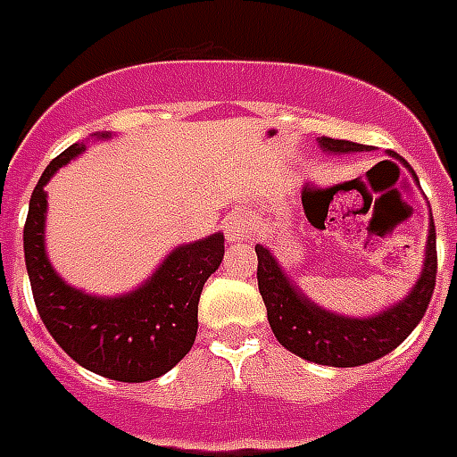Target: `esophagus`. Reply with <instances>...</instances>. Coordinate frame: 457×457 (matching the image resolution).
I'll list each match as a JSON object with an SVG mask.
<instances>
[{
  "instance_id": "obj_1",
  "label": "esophagus",
  "mask_w": 457,
  "mask_h": 457,
  "mask_svg": "<svg viewBox=\"0 0 457 457\" xmlns=\"http://www.w3.org/2000/svg\"><path fill=\"white\" fill-rule=\"evenodd\" d=\"M221 228H224L226 243H241L248 238V221H245V216L243 214H228L221 221Z\"/></svg>"
}]
</instances>
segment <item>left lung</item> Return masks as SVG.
I'll return each instance as SVG.
<instances>
[{
	"mask_svg": "<svg viewBox=\"0 0 457 457\" xmlns=\"http://www.w3.org/2000/svg\"><path fill=\"white\" fill-rule=\"evenodd\" d=\"M320 149L328 154H354L369 151L366 144L346 142V139H330L320 137ZM395 156V154H393ZM397 159V156H395ZM403 161V159H400ZM404 163V161H403ZM410 168V166H407ZM411 178L417 173L410 168ZM420 183V180H417ZM257 253V287L267 306V320L274 337L279 339L284 349L301 356L306 361L320 366H337L352 369L371 363L380 356L390 354L400 346L410 332L420 325L427 313L428 301L436 287V226L434 216L428 219L427 250H424V267L420 279L403 301H397L386 311L373 315H342L322 308L298 289L296 281L289 279L279 260L262 243L255 245Z\"/></svg>",
	"mask_w": 457,
	"mask_h": 457,
	"instance_id": "left-lung-1",
	"label": "left lung"
}]
</instances>
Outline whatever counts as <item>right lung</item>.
Segmentation results:
<instances>
[{
	"label": "right lung",
	"mask_w": 457,
	"mask_h": 457,
	"mask_svg": "<svg viewBox=\"0 0 457 457\" xmlns=\"http://www.w3.org/2000/svg\"><path fill=\"white\" fill-rule=\"evenodd\" d=\"M111 137L96 132L91 139ZM84 151L86 142L62 151L30 195L23 253L36 308L54 342L79 366L120 383L154 380L170 371L195 345L202 287L224 260V233L173 248L156 272L120 296H96L71 287L47 260L46 185Z\"/></svg>",
	"instance_id": "1"
}]
</instances>
